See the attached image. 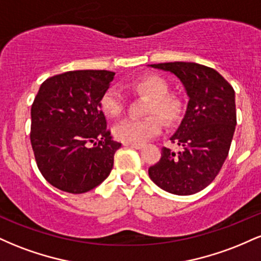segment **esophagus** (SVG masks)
I'll use <instances>...</instances> for the list:
<instances>
[{
    "label": "esophagus",
    "instance_id": "1",
    "mask_svg": "<svg viewBox=\"0 0 261 261\" xmlns=\"http://www.w3.org/2000/svg\"><path fill=\"white\" fill-rule=\"evenodd\" d=\"M125 146H127V147H131V148H136V149H140L143 147V145H141V143H124Z\"/></svg>",
    "mask_w": 261,
    "mask_h": 261
}]
</instances>
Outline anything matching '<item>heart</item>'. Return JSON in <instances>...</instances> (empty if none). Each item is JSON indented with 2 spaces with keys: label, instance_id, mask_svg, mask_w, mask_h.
Listing matches in <instances>:
<instances>
[{
  "label": "heart",
  "instance_id": "1",
  "mask_svg": "<svg viewBox=\"0 0 261 261\" xmlns=\"http://www.w3.org/2000/svg\"><path fill=\"white\" fill-rule=\"evenodd\" d=\"M137 93L149 97L143 119H125L113 128L114 136L124 143H143L161 134L164 120L174 122L180 118L182 103L178 95L169 92V83L160 74H146L131 85ZM126 99L118 87H109L100 98V108L109 118H118L125 110Z\"/></svg>",
  "mask_w": 261,
  "mask_h": 261
}]
</instances>
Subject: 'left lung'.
I'll return each mask as SVG.
<instances>
[{"label": "left lung", "instance_id": "8db88e82", "mask_svg": "<svg viewBox=\"0 0 261 261\" xmlns=\"http://www.w3.org/2000/svg\"><path fill=\"white\" fill-rule=\"evenodd\" d=\"M174 73L187 89L189 103L170 137L182 151L162 148L148 168L151 180L175 195H191L214 181L228 155L237 125L234 89L214 68L195 62L151 65Z\"/></svg>", "mask_w": 261, "mask_h": 261}]
</instances>
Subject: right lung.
Here are the masks:
<instances>
[{
	"mask_svg": "<svg viewBox=\"0 0 261 261\" xmlns=\"http://www.w3.org/2000/svg\"><path fill=\"white\" fill-rule=\"evenodd\" d=\"M115 72L68 71L41 83L32 104L31 142L45 180L71 194L98 187L121 143L107 128L100 98Z\"/></svg>",
	"mask_w": 261,
	"mask_h": 261,
	"instance_id": "right-lung-1",
	"label": "right lung"
}]
</instances>
